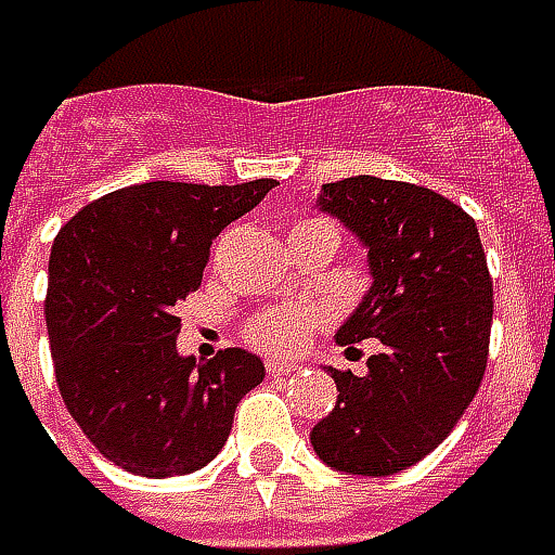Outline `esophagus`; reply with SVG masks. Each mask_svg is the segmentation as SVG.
Wrapping results in <instances>:
<instances>
[{
  "instance_id": "34e87169",
  "label": "esophagus",
  "mask_w": 555,
  "mask_h": 555,
  "mask_svg": "<svg viewBox=\"0 0 555 555\" xmlns=\"http://www.w3.org/2000/svg\"><path fill=\"white\" fill-rule=\"evenodd\" d=\"M296 367H299V364H293V361H274V358H268L266 361L268 376H284V373H293Z\"/></svg>"
}]
</instances>
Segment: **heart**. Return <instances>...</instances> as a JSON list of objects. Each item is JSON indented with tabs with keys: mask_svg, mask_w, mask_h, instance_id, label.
I'll return each mask as SVG.
<instances>
[{
	"mask_svg": "<svg viewBox=\"0 0 555 555\" xmlns=\"http://www.w3.org/2000/svg\"><path fill=\"white\" fill-rule=\"evenodd\" d=\"M311 228H333V224L324 222V219H314V216H302L293 224L289 237L299 231H311ZM321 318H324V311L314 309V306H271V309L256 311L246 321L244 336L266 352L289 354L306 346L311 327H318Z\"/></svg>",
	"mask_w": 555,
	"mask_h": 555,
	"instance_id": "1",
	"label": "heart"
}]
</instances>
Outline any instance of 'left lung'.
Instances as JSON below:
<instances>
[{"instance_id": "left-lung-1", "label": "left lung", "mask_w": 555, "mask_h": 555, "mask_svg": "<svg viewBox=\"0 0 555 555\" xmlns=\"http://www.w3.org/2000/svg\"><path fill=\"white\" fill-rule=\"evenodd\" d=\"M321 209L371 256L373 284L336 343L376 339L367 373L336 371V408L311 429L318 457L349 476H392L436 451L488 367L494 284L476 219L433 188L352 176Z\"/></svg>"}]
</instances>
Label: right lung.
Here are the masks:
<instances>
[{
    "label": "right lung",
    "instance_id": "right-lung-1",
    "mask_svg": "<svg viewBox=\"0 0 555 555\" xmlns=\"http://www.w3.org/2000/svg\"><path fill=\"white\" fill-rule=\"evenodd\" d=\"M274 184H129L57 231L46 293L54 379L86 438L126 473L206 466L237 401L262 383V361L244 349L206 361L176 352V306L201 287L219 231Z\"/></svg>",
    "mask_w": 555,
    "mask_h": 555
}]
</instances>
